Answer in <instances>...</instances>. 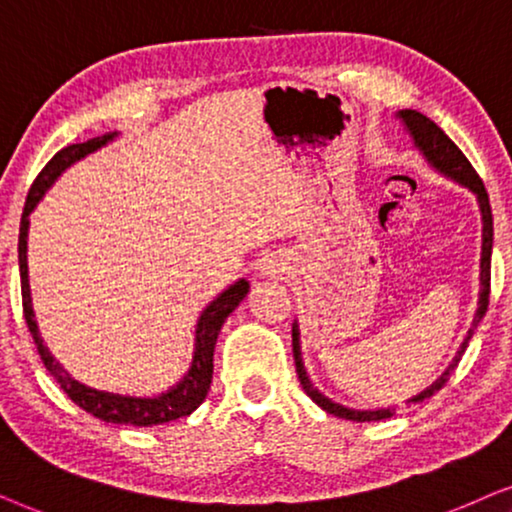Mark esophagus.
Returning a JSON list of instances; mask_svg holds the SVG:
<instances>
[{"instance_id": "34e87169", "label": "esophagus", "mask_w": 512, "mask_h": 512, "mask_svg": "<svg viewBox=\"0 0 512 512\" xmlns=\"http://www.w3.org/2000/svg\"><path fill=\"white\" fill-rule=\"evenodd\" d=\"M264 274H271V276H276V274H281V267H278V264H274V262H267V264H264Z\"/></svg>"}]
</instances>
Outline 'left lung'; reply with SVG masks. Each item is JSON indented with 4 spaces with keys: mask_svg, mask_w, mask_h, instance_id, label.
I'll list each match as a JSON object with an SVG mask.
<instances>
[{
    "mask_svg": "<svg viewBox=\"0 0 512 512\" xmlns=\"http://www.w3.org/2000/svg\"><path fill=\"white\" fill-rule=\"evenodd\" d=\"M398 117L403 119V124L407 131H410L412 140H414V147L419 149L421 154H424V159L431 163V166L438 170V173L452 177L454 182H459L461 187H468L470 192L475 194V199H478V206H480V215H482V257H480V299H478V311H475V318H473V325H470L466 339H463L459 353H456L452 365L447 367L445 372H442V377L438 381H433L431 386L426 388V391H421L419 395H414V398L407 400V403H421V400L431 398L435 391H440L442 386L447 384L449 374L454 372V367L459 365V360L463 356V351H466V346L470 342V337H473V330L478 327V323L482 320V316L487 313V306H489V281H492V241H494V222H492V206H489V196H487V189L482 185L480 175L475 173V168L470 166V161L463 156V152L459 147L454 145L452 140L447 138L445 131L438 124H433L431 119L424 117L421 112H414V109H403V112H398ZM292 356H295V367H297V377H299V384H302L304 393L309 395V398L316 403L320 410H325L327 414H335L339 419H349V421H379V419H388L395 414V407L391 410H351V407H344L335 403V400H330L327 395H323L318 391L316 386L311 384L309 374L304 370V363H302V349H299V327L297 323L292 325Z\"/></svg>",
    "mask_w": 512,
    "mask_h": 512,
    "instance_id": "1",
    "label": "left lung"
}]
</instances>
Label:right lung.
I'll use <instances>...</instances> for the list:
<instances>
[{
  "label": "right lung",
  "mask_w": 512,
  "mask_h": 512,
  "mask_svg": "<svg viewBox=\"0 0 512 512\" xmlns=\"http://www.w3.org/2000/svg\"><path fill=\"white\" fill-rule=\"evenodd\" d=\"M117 138V133L100 135V138H91L79 145H67L65 149L53 156L46 163L42 173L37 175L34 185L27 194L23 217H20V236H18V264H20V292H23V313L27 330L37 344L42 363L53 379L58 381L60 388L67 393V398L74 405H79L81 410L93 414L95 419L107 421V424H121V426H159L168 424V421L189 417L196 407H199L210 391V381H213V353L215 342L220 335L224 320L229 318V313L243 302V297L248 295L250 283L245 278H238L234 285H229L222 295H217L206 309L201 311L199 323H196V339H194V358L189 372L177 381L173 388H168L166 393L154 395V398H135V395H119V393H107L98 391L81 384L51 356L49 346L44 344V339L39 337L37 320H34L32 311V297H30V281H27V227H30V213L37 208V203L42 201L53 182L58 180L60 173H65V168H70L72 163L84 159L86 154H93L95 149L105 147L109 140Z\"/></svg>",
  "instance_id": "1"
}]
</instances>
